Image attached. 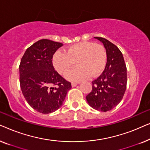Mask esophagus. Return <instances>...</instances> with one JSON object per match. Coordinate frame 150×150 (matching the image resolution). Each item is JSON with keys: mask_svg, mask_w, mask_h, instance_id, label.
I'll list each match as a JSON object with an SVG mask.
<instances>
[{"mask_svg": "<svg viewBox=\"0 0 150 150\" xmlns=\"http://www.w3.org/2000/svg\"><path fill=\"white\" fill-rule=\"evenodd\" d=\"M76 85H77L76 83H71V87H74Z\"/></svg>", "mask_w": 150, "mask_h": 150, "instance_id": "obj_1", "label": "esophagus"}]
</instances>
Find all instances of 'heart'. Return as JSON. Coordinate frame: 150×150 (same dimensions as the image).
I'll return each instance as SVG.
<instances>
[{
    "label": "heart",
    "mask_w": 150,
    "mask_h": 150,
    "mask_svg": "<svg viewBox=\"0 0 150 150\" xmlns=\"http://www.w3.org/2000/svg\"><path fill=\"white\" fill-rule=\"evenodd\" d=\"M106 59V49L102 44L82 42L69 46L65 52H55L52 63L56 70L63 75L76 62V68L69 71L65 77L71 81H81L101 74L105 68Z\"/></svg>",
    "instance_id": "heart-1"
}]
</instances>
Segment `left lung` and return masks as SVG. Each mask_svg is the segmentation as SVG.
<instances>
[{
	"label": "left lung",
	"mask_w": 150,
	"mask_h": 150,
	"mask_svg": "<svg viewBox=\"0 0 150 150\" xmlns=\"http://www.w3.org/2000/svg\"><path fill=\"white\" fill-rule=\"evenodd\" d=\"M103 43L107 54L105 69L92 81V90L86 96L90 106L102 112L110 110L122 101L126 89L127 69L120 49L105 38H94Z\"/></svg>",
	"instance_id": "8db88e82"
}]
</instances>
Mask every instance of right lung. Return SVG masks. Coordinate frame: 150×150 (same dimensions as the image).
<instances>
[{"label": "right lung", "instance_id": "add662e5", "mask_svg": "<svg viewBox=\"0 0 150 150\" xmlns=\"http://www.w3.org/2000/svg\"><path fill=\"white\" fill-rule=\"evenodd\" d=\"M62 46V43L47 39L39 40L26 49L20 61L22 94L28 104L42 113L59 109L71 87L53 67V55Z\"/></svg>", "mask_w": 150, "mask_h": 150}]
</instances>
